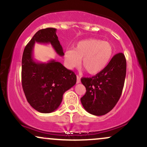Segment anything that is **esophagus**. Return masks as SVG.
Listing matches in <instances>:
<instances>
[{"mask_svg": "<svg viewBox=\"0 0 147 147\" xmlns=\"http://www.w3.org/2000/svg\"><path fill=\"white\" fill-rule=\"evenodd\" d=\"M80 83V77L79 76H77V84Z\"/></svg>", "mask_w": 147, "mask_h": 147, "instance_id": "obj_1", "label": "esophagus"}]
</instances>
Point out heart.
<instances>
[{"label":"heart","mask_w":147,"mask_h":147,"mask_svg":"<svg viewBox=\"0 0 147 147\" xmlns=\"http://www.w3.org/2000/svg\"><path fill=\"white\" fill-rule=\"evenodd\" d=\"M113 46L108 41L97 38L82 40L76 43L73 50L64 53V62L68 69H74L82 64L90 75L102 72L111 61Z\"/></svg>","instance_id":"heart-1"}]
</instances>
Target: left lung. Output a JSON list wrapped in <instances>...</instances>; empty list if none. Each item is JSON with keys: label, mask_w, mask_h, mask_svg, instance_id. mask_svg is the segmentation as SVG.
Returning <instances> with one entry per match:
<instances>
[{"label": "left lung", "mask_w": 147, "mask_h": 147, "mask_svg": "<svg viewBox=\"0 0 147 147\" xmlns=\"http://www.w3.org/2000/svg\"><path fill=\"white\" fill-rule=\"evenodd\" d=\"M126 72V61L122 52L116 54L102 72L83 77L86 92L81 98L85 110L94 115H104L112 110L122 95Z\"/></svg>", "instance_id": "8db88e82"}]
</instances>
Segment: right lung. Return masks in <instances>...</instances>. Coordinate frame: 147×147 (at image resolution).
<instances>
[{
	"label": "right lung",
	"mask_w": 147,
	"mask_h": 147,
	"mask_svg": "<svg viewBox=\"0 0 147 147\" xmlns=\"http://www.w3.org/2000/svg\"><path fill=\"white\" fill-rule=\"evenodd\" d=\"M55 28L38 30L24 49L22 57V86L27 100L35 110L42 113L55 111L59 106L63 95L77 82V76L60 62L51 60L38 63L33 59L35 42L50 43L59 56L63 48L56 34Z\"/></svg>",
	"instance_id": "1"
}]
</instances>
